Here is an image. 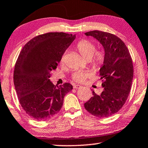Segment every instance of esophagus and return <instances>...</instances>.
Listing matches in <instances>:
<instances>
[{
  "label": "esophagus",
  "mask_w": 148,
  "mask_h": 148,
  "mask_svg": "<svg viewBox=\"0 0 148 148\" xmlns=\"http://www.w3.org/2000/svg\"><path fill=\"white\" fill-rule=\"evenodd\" d=\"M82 86L81 85L79 84H74L73 85V88H76V89H78V88H81Z\"/></svg>",
  "instance_id": "esophagus-1"
}]
</instances>
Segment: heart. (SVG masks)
Returning a JSON list of instances; mask_svg holds the SVG:
<instances>
[{"label": "heart", "instance_id": "b5f03b06", "mask_svg": "<svg viewBox=\"0 0 148 148\" xmlns=\"http://www.w3.org/2000/svg\"><path fill=\"white\" fill-rule=\"evenodd\" d=\"M77 49L80 55L84 60L86 58L91 59L95 52V46L93 43L88 40L80 41L77 45ZM104 54L102 52H97L95 53L94 58V65L95 66H99L104 61ZM64 56L61 58V62L64 61ZM88 72L83 71H77L73 74V79L79 82L84 81L89 77Z\"/></svg>", "mask_w": 148, "mask_h": 148}]
</instances>
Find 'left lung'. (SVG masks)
<instances>
[{"mask_svg": "<svg viewBox=\"0 0 148 148\" xmlns=\"http://www.w3.org/2000/svg\"><path fill=\"white\" fill-rule=\"evenodd\" d=\"M101 44L105 58L100 68L103 90L84 103L86 110L98 118H107L118 112L125 104L133 78V66L125 44L112 34L93 30L84 34Z\"/></svg>", "mask_w": 148, "mask_h": 148, "instance_id": "obj_1", "label": "left lung"}]
</instances>
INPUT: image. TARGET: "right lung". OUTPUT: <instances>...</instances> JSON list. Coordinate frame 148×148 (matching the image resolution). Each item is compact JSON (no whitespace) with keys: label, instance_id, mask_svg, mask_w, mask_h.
<instances>
[{"label":"right lung","instance_id":"right-lung-1","mask_svg":"<svg viewBox=\"0 0 148 148\" xmlns=\"http://www.w3.org/2000/svg\"><path fill=\"white\" fill-rule=\"evenodd\" d=\"M75 38L64 32L36 36L25 44L15 64L14 82L19 103L28 115L39 121L56 114L73 86H55L50 81L65 51Z\"/></svg>","mask_w":148,"mask_h":148}]
</instances>
